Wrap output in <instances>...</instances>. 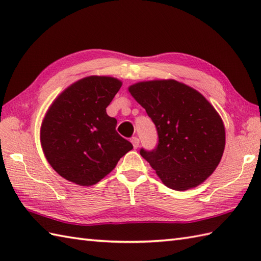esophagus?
<instances>
[{
	"label": "esophagus",
	"instance_id": "esophagus-1",
	"mask_svg": "<svg viewBox=\"0 0 261 261\" xmlns=\"http://www.w3.org/2000/svg\"><path fill=\"white\" fill-rule=\"evenodd\" d=\"M131 142H132V145H134L135 149H137L138 147H139V139H138L137 137L131 138Z\"/></svg>",
	"mask_w": 261,
	"mask_h": 261
}]
</instances>
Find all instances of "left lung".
<instances>
[{"label":"left lung","instance_id":"8db88e82","mask_svg":"<svg viewBox=\"0 0 261 261\" xmlns=\"http://www.w3.org/2000/svg\"><path fill=\"white\" fill-rule=\"evenodd\" d=\"M156 125L158 145L140 154L164 184L186 191L207 178L224 151L222 119L201 93L174 80L140 82L129 87Z\"/></svg>","mask_w":261,"mask_h":261}]
</instances>
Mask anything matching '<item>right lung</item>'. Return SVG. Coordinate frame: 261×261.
<instances>
[{"instance_id":"add662e5","label":"right lung","mask_w":261,"mask_h":261,"mask_svg":"<svg viewBox=\"0 0 261 261\" xmlns=\"http://www.w3.org/2000/svg\"><path fill=\"white\" fill-rule=\"evenodd\" d=\"M121 86L114 77L88 76L66 88L48 109L40 130L42 150L65 179L96 184L134 148L107 114Z\"/></svg>"}]
</instances>
